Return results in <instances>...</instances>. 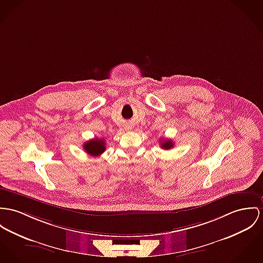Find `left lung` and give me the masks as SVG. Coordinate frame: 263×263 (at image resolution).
<instances>
[{
    "label": "left lung",
    "mask_w": 263,
    "mask_h": 263,
    "mask_svg": "<svg viewBox=\"0 0 263 263\" xmlns=\"http://www.w3.org/2000/svg\"><path fill=\"white\" fill-rule=\"evenodd\" d=\"M160 145H161V147L163 149L168 150V149H171V148L173 147V145H174V144H173L172 140H169V139H163Z\"/></svg>",
    "instance_id": "1"
}]
</instances>
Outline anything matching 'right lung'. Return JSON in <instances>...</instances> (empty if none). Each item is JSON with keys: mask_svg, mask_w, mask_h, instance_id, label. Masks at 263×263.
<instances>
[{"mask_svg": "<svg viewBox=\"0 0 263 263\" xmlns=\"http://www.w3.org/2000/svg\"><path fill=\"white\" fill-rule=\"evenodd\" d=\"M83 148L84 150L92 155V156H98L102 154L106 147H105V141L104 139H99V138H95V139H91L89 141L86 142L84 145H83Z\"/></svg>", "mask_w": 263, "mask_h": 263, "instance_id": "obj_1", "label": "right lung"}]
</instances>
